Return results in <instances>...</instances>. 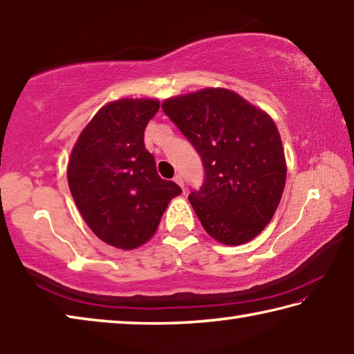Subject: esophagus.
<instances>
[{"mask_svg": "<svg viewBox=\"0 0 354 354\" xmlns=\"http://www.w3.org/2000/svg\"><path fill=\"white\" fill-rule=\"evenodd\" d=\"M174 182H176L178 187H180L182 189H183V178H182V176H176L174 177Z\"/></svg>", "mask_w": 354, "mask_h": 354, "instance_id": "esophagus-1", "label": "esophagus"}]
</instances>
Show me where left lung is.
<instances>
[{"label":"left lung","instance_id":"8db88e82","mask_svg":"<svg viewBox=\"0 0 354 354\" xmlns=\"http://www.w3.org/2000/svg\"><path fill=\"white\" fill-rule=\"evenodd\" d=\"M161 108L204 165V185L188 199L207 234L229 246L256 239L286 187V156L273 119L223 88L167 98Z\"/></svg>","mask_w":354,"mask_h":354}]
</instances>
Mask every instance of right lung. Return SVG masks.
I'll return each instance as SVG.
<instances>
[{
    "instance_id": "add662e5",
    "label": "right lung",
    "mask_w": 354,
    "mask_h": 354,
    "mask_svg": "<svg viewBox=\"0 0 354 354\" xmlns=\"http://www.w3.org/2000/svg\"><path fill=\"white\" fill-rule=\"evenodd\" d=\"M158 108L155 98L108 103L81 131L68 158V188L81 216L114 248L135 249L152 239L167 204L182 193L158 176L144 146V130Z\"/></svg>"
}]
</instances>
